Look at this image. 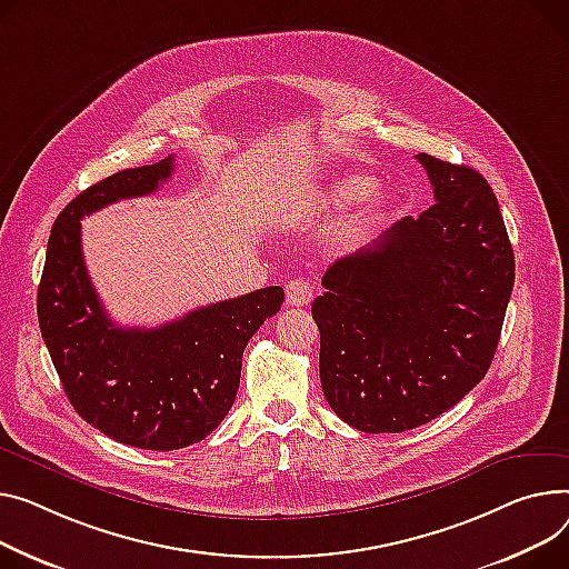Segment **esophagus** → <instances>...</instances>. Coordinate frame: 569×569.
Masks as SVG:
<instances>
[{"label": "esophagus", "mask_w": 569, "mask_h": 569, "mask_svg": "<svg viewBox=\"0 0 569 569\" xmlns=\"http://www.w3.org/2000/svg\"><path fill=\"white\" fill-rule=\"evenodd\" d=\"M313 297V288L305 279H292L286 283V301L290 307H307Z\"/></svg>", "instance_id": "34e87169"}]
</instances>
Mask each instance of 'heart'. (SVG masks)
<instances>
[{"instance_id":"obj_1","label":"heart","mask_w":569,"mask_h":569,"mask_svg":"<svg viewBox=\"0 0 569 569\" xmlns=\"http://www.w3.org/2000/svg\"><path fill=\"white\" fill-rule=\"evenodd\" d=\"M372 187H375V180L370 176L355 173V176L338 178L316 197V206L320 210H329V212L348 210L363 199H368L372 206H377L380 203V194H370Z\"/></svg>"}]
</instances>
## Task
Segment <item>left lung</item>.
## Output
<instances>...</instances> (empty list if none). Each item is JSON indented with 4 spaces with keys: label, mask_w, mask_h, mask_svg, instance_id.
I'll use <instances>...</instances> for the list:
<instances>
[{
    "label": "left lung",
    "mask_w": 569,
    "mask_h": 569,
    "mask_svg": "<svg viewBox=\"0 0 569 569\" xmlns=\"http://www.w3.org/2000/svg\"><path fill=\"white\" fill-rule=\"evenodd\" d=\"M435 206L338 258L313 301L329 407L361 432H405L489 370L515 283L499 201L471 167L428 153Z\"/></svg>",
    "instance_id": "left-lung-1"
}]
</instances>
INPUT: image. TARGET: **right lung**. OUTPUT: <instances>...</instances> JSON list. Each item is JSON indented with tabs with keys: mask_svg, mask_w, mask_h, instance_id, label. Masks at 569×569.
<instances>
[{
	"mask_svg": "<svg viewBox=\"0 0 569 569\" xmlns=\"http://www.w3.org/2000/svg\"><path fill=\"white\" fill-rule=\"evenodd\" d=\"M171 173L167 158L74 197L52 226L38 286V325L70 405L102 435L146 450L192 446L223 421L249 338L283 305V288L270 286L156 329L113 325L87 272L82 217L153 194Z\"/></svg>",
	"mask_w": 569,
	"mask_h": 569,
	"instance_id": "1",
	"label": "right lung"
}]
</instances>
